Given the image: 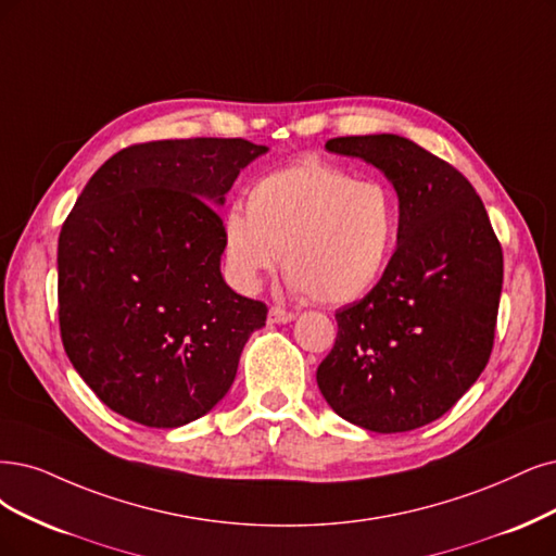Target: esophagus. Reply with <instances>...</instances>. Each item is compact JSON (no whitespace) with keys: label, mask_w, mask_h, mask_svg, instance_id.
I'll list each match as a JSON object with an SVG mask.
<instances>
[{"label":"esophagus","mask_w":556,"mask_h":556,"mask_svg":"<svg viewBox=\"0 0 556 556\" xmlns=\"http://www.w3.org/2000/svg\"><path fill=\"white\" fill-rule=\"evenodd\" d=\"M291 320H295V314L289 309H281V306H273L270 314H267V323H275V325H283Z\"/></svg>","instance_id":"1"}]
</instances>
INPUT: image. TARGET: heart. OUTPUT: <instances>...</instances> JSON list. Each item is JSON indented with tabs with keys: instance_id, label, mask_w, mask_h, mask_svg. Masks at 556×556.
I'll return each instance as SVG.
<instances>
[{
	"instance_id": "heart-1",
	"label": "heart",
	"mask_w": 556,
	"mask_h": 556,
	"mask_svg": "<svg viewBox=\"0 0 556 556\" xmlns=\"http://www.w3.org/2000/svg\"><path fill=\"white\" fill-rule=\"evenodd\" d=\"M399 197L325 162L261 178L224 215V258L233 281L254 291L283 254L293 291L323 304L362 298L380 279L399 240Z\"/></svg>"
}]
</instances>
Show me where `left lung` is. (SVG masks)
<instances>
[{
  "label": "left lung",
  "mask_w": 556,
  "mask_h": 556,
  "mask_svg": "<svg viewBox=\"0 0 556 556\" xmlns=\"http://www.w3.org/2000/svg\"><path fill=\"white\" fill-rule=\"evenodd\" d=\"M327 151L378 167L399 194V244L374 291L337 312L316 380L339 417L374 433L440 419L485 368L504 256L483 201L448 162L399 135L337 137Z\"/></svg>",
  "instance_id": "left-lung-1"
}]
</instances>
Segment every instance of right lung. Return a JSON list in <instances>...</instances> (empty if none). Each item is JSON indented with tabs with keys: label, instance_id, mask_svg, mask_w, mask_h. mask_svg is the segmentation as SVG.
Segmentation results:
<instances>
[{
	"label": "right lung",
	"instance_id": "right-lung-1",
	"mask_svg": "<svg viewBox=\"0 0 556 556\" xmlns=\"http://www.w3.org/2000/svg\"><path fill=\"white\" fill-rule=\"evenodd\" d=\"M265 151L217 137L135 143L91 176L61 226V341L121 417L178 428L231 389L267 306L226 286L215 205Z\"/></svg>",
	"mask_w": 556,
	"mask_h": 556
}]
</instances>
